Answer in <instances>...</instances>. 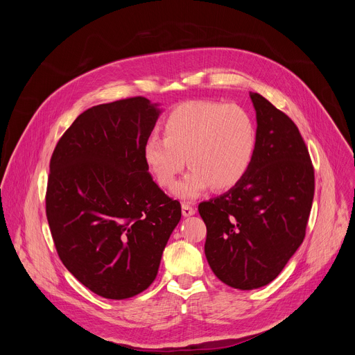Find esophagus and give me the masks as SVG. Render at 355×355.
Wrapping results in <instances>:
<instances>
[{
  "label": "esophagus",
  "mask_w": 355,
  "mask_h": 355,
  "mask_svg": "<svg viewBox=\"0 0 355 355\" xmlns=\"http://www.w3.org/2000/svg\"><path fill=\"white\" fill-rule=\"evenodd\" d=\"M181 209H182V215H184V216H191V215H195V212H196L192 205L185 204V202L181 205Z\"/></svg>",
  "instance_id": "obj_1"
}]
</instances>
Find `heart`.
I'll return each mask as SVG.
<instances>
[{
	"label": "heart",
	"mask_w": 355,
	"mask_h": 355,
	"mask_svg": "<svg viewBox=\"0 0 355 355\" xmlns=\"http://www.w3.org/2000/svg\"><path fill=\"white\" fill-rule=\"evenodd\" d=\"M163 133L164 139L150 136L144 141L143 160L157 184L170 188L187 159L191 168L174 187L182 199H193L211 185L216 191L236 187L254 160L256 121L237 104L187 101L167 115Z\"/></svg>",
	"instance_id": "heart-1"
}]
</instances>
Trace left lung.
<instances>
[{
    "mask_svg": "<svg viewBox=\"0 0 355 355\" xmlns=\"http://www.w3.org/2000/svg\"><path fill=\"white\" fill-rule=\"evenodd\" d=\"M257 147L245 177L220 196L200 202L205 256L214 274L236 289L274 281L302 244L315 195L309 150L293 121L250 92Z\"/></svg>",
    "mask_w": 355,
    "mask_h": 355,
    "instance_id": "left-lung-1",
    "label": "left lung"
}]
</instances>
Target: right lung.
Listing matches in <instances>:
<instances>
[{
	"label": "right lung",
	"mask_w": 355,
	"mask_h": 355,
	"mask_svg": "<svg viewBox=\"0 0 355 355\" xmlns=\"http://www.w3.org/2000/svg\"><path fill=\"white\" fill-rule=\"evenodd\" d=\"M144 96L83 112L50 159L46 216L64 267L89 291L126 299L155 281L181 205L153 181L143 146L160 115Z\"/></svg>",
	"instance_id": "obj_1"
}]
</instances>
